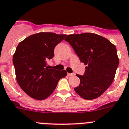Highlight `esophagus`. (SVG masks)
<instances>
[{
  "mask_svg": "<svg viewBox=\"0 0 129 129\" xmlns=\"http://www.w3.org/2000/svg\"><path fill=\"white\" fill-rule=\"evenodd\" d=\"M68 76H70V77H72V76H74L75 75V74H68Z\"/></svg>",
  "mask_w": 129,
  "mask_h": 129,
  "instance_id": "obj_1",
  "label": "esophagus"
}]
</instances>
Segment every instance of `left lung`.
Here are the masks:
<instances>
[{
  "instance_id": "left-lung-1",
  "label": "left lung",
  "mask_w": 129,
  "mask_h": 129,
  "mask_svg": "<svg viewBox=\"0 0 129 129\" xmlns=\"http://www.w3.org/2000/svg\"><path fill=\"white\" fill-rule=\"evenodd\" d=\"M68 42L85 67L83 75L75 91L83 99L91 100L101 96L115 78L119 57L117 48L109 40L93 33L68 35Z\"/></svg>"
}]
</instances>
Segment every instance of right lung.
Instances as JSON below:
<instances>
[{
    "label": "right lung",
    "mask_w": 129,
    "mask_h": 129,
    "mask_svg": "<svg viewBox=\"0 0 129 129\" xmlns=\"http://www.w3.org/2000/svg\"><path fill=\"white\" fill-rule=\"evenodd\" d=\"M66 34L40 32L20 42L13 55L16 80L22 89L33 99L43 100L54 92L66 70L49 69L47 61L53 58L55 46Z\"/></svg>",
    "instance_id": "right-lung-1"
}]
</instances>
